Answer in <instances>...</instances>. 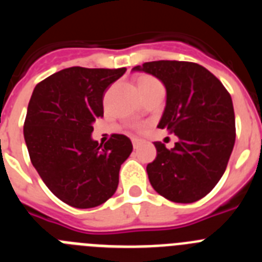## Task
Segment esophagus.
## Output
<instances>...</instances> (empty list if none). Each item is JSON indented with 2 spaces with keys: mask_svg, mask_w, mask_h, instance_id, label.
<instances>
[{
  "mask_svg": "<svg viewBox=\"0 0 262 262\" xmlns=\"http://www.w3.org/2000/svg\"><path fill=\"white\" fill-rule=\"evenodd\" d=\"M131 142H133L134 148H138L139 145L142 144L143 140H142V139H140V138H133V139H131Z\"/></svg>",
  "mask_w": 262,
  "mask_h": 262,
  "instance_id": "obj_1",
  "label": "esophagus"
}]
</instances>
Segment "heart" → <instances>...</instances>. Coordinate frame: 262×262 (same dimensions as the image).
Wrapping results in <instances>:
<instances>
[{"mask_svg": "<svg viewBox=\"0 0 262 262\" xmlns=\"http://www.w3.org/2000/svg\"><path fill=\"white\" fill-rule=\"evenodd\" d=\"M154 82H159V81H157L156 78L151 77V76H143V77H140V80H139V86L147 84H154Z\"/></svg>", "mask_w": 262, "mask_h": 262, "instance_id": "b5f03b06", "label": "heart"}]
</instances>
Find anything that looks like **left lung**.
Returning a JSON list of instances; mask_svg holds the SVG:
<instances>
[{
    "mask_svg": "<svg viewBox=\"0 0 262 262\" xmlns=\"http://www.w3.org/2000/svg\"><path fill=\"white\" fill-rule=\"evenodd\" d=\"M134 71L165 85L166 106L157 127L180 139L172 149L154 143L157 156L147 165L152 187L172 202L200 201L219 182L232 154L236 128L230 93L195 62L159 60Z\"/></svg>",
    "mask_w": 262,
    "mask_h": 262,
    "instance_id": "1",
    "label": "left lung"
}]
</instances>
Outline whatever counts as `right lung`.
I'll list each match as a JSON object with an SVG mask.
<instances>
[{"label": "right lung", "instance_id": "right-lung-1", "mask_svg": "<svg viewBox=\"0 0 262 262\" xmlns=\"http://www.w3.org/2000/svg\"><path fill=\"white\" fill-rule=\"evenodd\" d=\"M126 68L62 69L32 92L23 126L30 160L55 195L76 209L102 205L119 182L133 143L113 134L105 144L92 139L103 117V94Z\"/></svg>", "mask_w": 262, "mask_h": 262}]
</instances>
